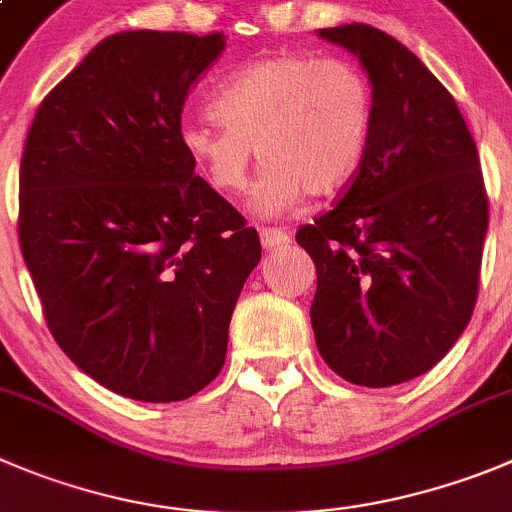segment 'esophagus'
I'll use <instances>...</instances> for the list:
<instances>
[{"label":"esophagus","instance_id":"1","mask_svg":"<svg viewBox=\"0 0 512 512\" xmlns=\"http://www.w3.org/2000/svg\"><path fill=\"white\" fill-rule=\"evenodd\" d=\"M260 242L265 250H278V247H288L293 242L285 229H272V227H262L260 229Z\"/></svg>","mask_w":512,"mask_h":512}]
</instances>
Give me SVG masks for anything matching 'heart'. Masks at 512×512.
<instances>
[{
    "mask_svg": "<svg viewBox=\"0 0 512 512\" xmlns=\"http://www.w3.org/2000/svg\"><path fill=\"white\" fill-rule=\"evenodd\" d=\"M214 115L179 128L181 148L209 184L240 194L260 154L267 164L250 204L275 217L303 194H331L364 159L371 90L353 65L310 55L245 62L214 90Z\"/></svg>",
    "mask_w": 512,
    "mask_h": 512,
    "instance_id": "obj_1",
    "label": "heart"
}]
</instances>
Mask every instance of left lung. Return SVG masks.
Instances as JSON below:
<instances>
[{"label": "left lung", "instance_id": "left-lung-1", "mask_svg": "<svg viewBox=\"0 0 512 512\" xmlns=\"http://www.w3.org/2000/svg\"><path fill=\"white\" fill-rule=\"evenodd\" d=\"M358 57L371 131L356 179L298 229L318 288L315 346L369 389L422 376L470 323L487 232L480 159L455 98L412 50L369 25L318 30Z\"/></svg>", "mask_w": 512, "mask_h": 512}]
</instances>
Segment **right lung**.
Here are the masks:
<instances>
[{"label": "right lung", "mask_w": 512, "mask_h": 512, "mask_svg": "<svg viewBox=\"0 0 512 512\" xmlns=\"http://www.w3.org/2000/svg\"><path fill=\"white\" fill-rule=\"evenodd\" d=\"M224 35L105 37L40 103L19 164V247L57 346L105 389L181 401L214 381L260 237L179 141Z\"/></svg>", "instance_id": "right-lung-1"}]
</instances>
